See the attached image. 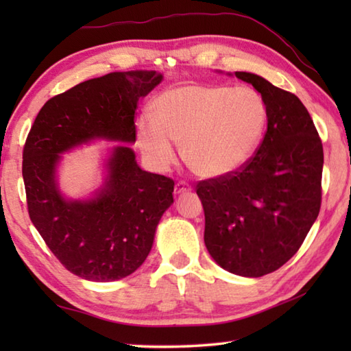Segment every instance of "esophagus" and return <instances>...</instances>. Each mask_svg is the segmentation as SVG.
Returning <instances> with one entry per match:
<instances>
[{
  "mask_svg": "<svg viewBox=\"0 0 351 351\" xmlns=\"http://www.w3.org/2000/svg\"><path fill=\"white\" fill-rule=\"evenodd\" d=\"M192 190V186H190L189 182L186 181H178L176 186H175V193L180 195V193H184V192H190Z\"/></svg>",
  "mask_w": 351,
  "mask_h": 351,
  "instance_id": "1",
  "label": "esophagus"
}]
</instances>
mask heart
I'll list each match as a JSON object with an SVG mask.
<instances>
[{
  "mask_svg": "<svg viewBox=\"0 0 351 351\" xmlns=\"http://www.w3.org/2000/svg\"><path fill=\"white\" fill-rule=\"evenodd\" d=\"M268 105L251 86L184 85L154 102V116H139L136 134L142 154L156 170L176 159L184 142L187 162L198 175L219 178L245 167L263 141Z\"/></svg>",
  "mask_w": 351,
  "mask_h": 351,
  "instance_id": "b5f03b06",
  "label": "heart"
}]
</instances>
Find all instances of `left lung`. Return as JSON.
<instances>
[{"instance_id":"obj_1","label":"left lung","mask_w":351,"mask_h":351,"mask_svg":"<svg viewBox=\"0 0 351 351\" xmlns=\"http://www.w3.org/2000/svg\"><path fill=\"white\" fill-rule=\"evenodd\" d=\"M268 105L257 153L232 175L199 181L204 243L223 269L243 277L277 271L299 251L322 203V141L295 94L237 71Z\"/></svg>"}]
</instances>
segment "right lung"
Masks as SVG:
<instances>
[{"mask_svg": "<svg viewBox=\"0 0 351 351\" xmlns=\"http://www.w3.org/2000/svg\"><path fill=\"white\" fill-rule=\"evenodd\" d=\"M162 75L111 73L47 100L23 148L27 212L46 246L69 272L93 282L132 274L150 252L154 230L173 203L175 181L144 171L130 147L108 161V181L91 201H66L56 186L60 154L93 138L134 142V112Z\"/></svg>", "mask_w": 351, "mask_h": 351, "instance_id": "obj_1", "label": "right lung"}]
</instances>
